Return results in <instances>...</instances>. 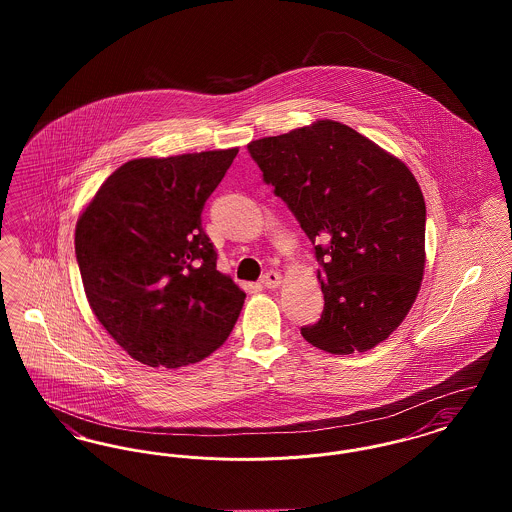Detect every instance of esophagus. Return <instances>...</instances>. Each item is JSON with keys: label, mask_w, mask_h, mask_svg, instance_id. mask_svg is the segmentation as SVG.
Listing matches in <instances>:
<instances>
[{"label": "esophagus", "mask_w": 512, "mask_h": 512, "mask_svg": "<svg viewBox=\"0 0 512 512\" xmlns=\"http://www.w3.org/2000/svg\"><path fill=\"white\" fill-rule=\"evenodd\" d=\"M261 284L268 288V290H274V288H278L282 284V276L276 270H268L267 274H263Z\"/></svg>", "instance_id": "1"}]
</instances>
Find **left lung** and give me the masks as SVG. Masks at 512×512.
<instances>
[{"instance_id":"8db88e82","label":"left lung","mask_w":512,"mask_h":512,"mask_svg":"<svg viewBox=\"0 0 512 512\" xmlns=\"http://www.w3.org/2000/svg\"><path fill=\"white\" fill-rule=\"evenodd\" d=\"M247 149L322 267L324 311L301 336L334 355L388 340L413 307L426 263V205L413 172L357 130L328 119Z\"/></svg>"}]
</instances>
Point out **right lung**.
<instances>
[{"mask_svg": "<svg viewBox=\"0 0 512 512\" xmlns=\"http://www.w3.org/2000/svg\"><path fill=\"white\" fill-rule=\"evenodd\" d=\"M238 147L132 159L82 211L74 251L101 326L147 366L199 363L230 336L245 293L201 226Z\"/></svg>", "mask_w": 512, "mask_h": 512, "instance_id": "obj_1", "label": "right lung"}]
</instances>
